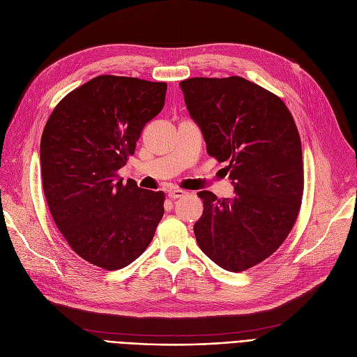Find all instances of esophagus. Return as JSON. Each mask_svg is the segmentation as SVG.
I'll return each instance as SVG.
<instances>
[{"instance_id":"1","label":"esophagus","mask_w":357,"mask_h":357,"mask_svg":"<svg viewBox=\"0 0 357 357\" xmlns=\"http://www.w3.org/2000/svg\"><path fill=\"white\" fill-rule=\"evenodd\" d=\"M186 192L182 191V190H169L167 191V197L171 199H176V198H181V197H185Z\"/></svg>"}]
</instances>
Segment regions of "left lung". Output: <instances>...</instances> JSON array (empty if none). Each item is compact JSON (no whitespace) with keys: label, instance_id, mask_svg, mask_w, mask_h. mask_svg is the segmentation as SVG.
<instances>
[{"label":"left lung","instance_id":"obj_1","mask_svg":"<svg viewBox=\"0 0 357 357\" xmlns=\"http://www.w3.org/2000/svg\"><path fill=\"white\" fill-rule=\"evenodd\" d=\"M207 152L230 175L236 195L201 191L194 233L201 250L230 272L246 271L282 245L304 191L301 139L284 101L241 77L179 84Z\"/></svg>","mask_w":357,"mask_h":357}]
</instances>
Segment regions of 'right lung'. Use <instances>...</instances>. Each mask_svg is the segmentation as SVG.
<instances>
[{
	"mask_svg": "<svg viewBox=\"0 0 357 357\" xmlns=\"http://www.w3.org/2000/svg\"><path fill=\"white\" fill-rule=\"evenodd\" d=\"M166 82L101 75L56 105L40 142L50 214L72 250L107 271L136 260L163 217L165 194L119 171L146 123L165 105Z\"/></svg>",
	"mask_w": 357,
	"mask_h": 357,
	"instance_id": "add662e5",
	"label": "right lung"
}]
</instances>
